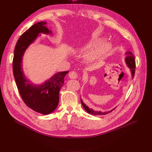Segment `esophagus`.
<instances>
[{"label": "esophagus", "instance_id": "1", "mask_svg": "<svg viewBox=\"0 0 152 152\" xmlns=\"http://www.w3.org/2000/svg\"><path fill=\"white\" fill-rule=\"evenodd\" d=\"M69 78L71 79H76L78 78V74H77L76 72H74V71H71V72H69Z\"/></svg>", "mask_w": 152, "mask_h": 152}]
</instances>
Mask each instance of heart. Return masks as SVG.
I'll use <instances>...</instances> for the list:
<instances>
[{"mask_svg":"<svg viewBox=\"0 0 152 152\" xmlns=\"http://www.w3.org/2000/svg\"><path fill=\"white\" fill-rule=\"evenodd\" d=\"M100 40H101L100 38H93V39L86 45V46L82 48V50H85L86 49H88V48L94 47L99 42ZM111 46L112 44L110 42H102L99 43L96 46H95V47L91 48V50L87 51L84 56L86 59L87 61H91H91H95L101 59V58L107 53V51H108L110 49Z\"/></svg>","mask_w":152,"mask_h":152,"instance_id":"heart-1","label":"heart"}]
</instances>
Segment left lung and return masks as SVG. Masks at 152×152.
Returning <instances> with one entry per match:
<instances>
[{
  "label": "left lung",
  "instance_id": "left-lung-1",
  "mask_svg": "<svg viewBox=\"0 0 152 152\" xmlns=\"http://www.w3.org/2000/svg\"><path fill=\"white\" fill-rule=\"evenodd\" d=\"M126 55L127 56L125 57V63L126 64H127V66L129 68L131 72V75H132V78H134V72H135V60H134V57L133 56V54L132 53L131 51H128V52H126ZM81 102L83 106V108L85 109V110L86 112H88L89 114H91L92 115H105L107 114L108 113L111 112L112 111L114 110L115 108H114V109L108 111V112H102L101 111H95L94 110H93L92 108H89L88 106H87L84 102H83L82 99H81Z\"/></svg>",
  "mask_w": 152,
  "mask_h": 152
}]
</instances>
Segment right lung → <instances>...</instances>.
<instances>
[{
    "label": "right lung",
    "instance_id": "obj_1",
    "mask_svg": "<svg viewBox=\"0 0 152 152\" xmlns=\"http://www.w3.org/2000/svg\"><path fill=\"white\" fill-rule=\"evenodd\" d=\"M46 21L37 23L19 37L15 45L13 59L14 76L23 101L28 107L44 115L49 114L56 109L64 78L69 72V71L56 72L40 85L31 83L25 76L22 67L23 56L28 46L39 36L38 34H52L46 26Z\"/></svg>",
    "mask_w": 152,
    "mask_h": 152
}]
</instances>
